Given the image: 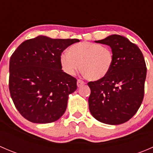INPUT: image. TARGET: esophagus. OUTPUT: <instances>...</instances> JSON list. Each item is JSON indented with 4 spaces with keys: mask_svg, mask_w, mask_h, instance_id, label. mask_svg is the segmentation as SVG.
Returning <instances> with one entry per match:
<instances>
[{
    "mask_svg": "<svg viewBox=\"0 0 153 153\" xmlns=\"http://www.w3.org/2000/svg\"><path fill=\"white\" fill-rule=\"evenodd\" d=\"M84 84H85V83L83 81H81V80L78 79V81H77V86H78V87H81V86H84Z\"/></svg>",
    "mask_w": 153,
    "mask_h": 153,
    "instance_id": "1",
    "label": "esophagus"
}]
</instances>
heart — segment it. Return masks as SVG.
I'll return each instance as SVG.
<instances>
[{"mask_svg":"<svg viewBox=\"0 0 153 153\" xmlns=\"http://www.w3.org/2000/svg\"><path fill=\"white\" fill-rule=\"evenodd\" d=\"M60 63L68 75H73L80 70L89 81L103 79L109 74L114 63L112 49L106 46L90 42L73 44L60 56Z\"/></svg>","mask_w":153,"mask_h":153,"instance_id":"1","label":"heart"}]
</instances>
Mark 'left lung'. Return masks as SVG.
<instances>
[{"label": "left lung", "instance_id": "1", "mask_svg": "<svg viewBox=\"0 0 153 153\" xmlns=\"http://www.w3.org/2000/svg\"><path fill=\"white\" fill-rule=\"evenodd\" d=\"M95 42L111 47L114 63L105 78L88 83L89 111L104 124H124L136 113L143 101L146 75L143 54L138 46L119 35Z\"/></svg>", "mask_w": 153, "mask_h": 153}]
</instances>
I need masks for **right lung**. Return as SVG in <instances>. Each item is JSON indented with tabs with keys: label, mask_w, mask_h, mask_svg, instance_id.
<instances>
[{
	"label": "right lung",
	"mask_w": 153,
	"mask_h": 153,
	"mask_svg": "<svg viewBox=\"0 0 153 153\" xmlns=\"http://www.w3.org/2000/svg\"><path fill=\"white\" fill-rule=\"evenodd\" d=\"M78 39H52L44 35L27 40L10 58L9 87L12 101L24 118L47 124L65 112L77 80L62 70L60 56Z\"/></svg>",
	"instance_id": "add662e5"
}]
</instances>
